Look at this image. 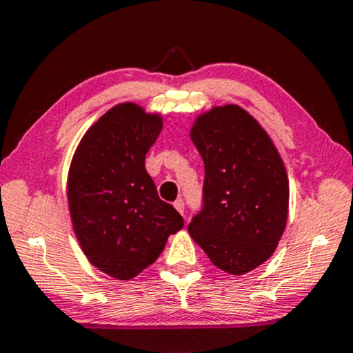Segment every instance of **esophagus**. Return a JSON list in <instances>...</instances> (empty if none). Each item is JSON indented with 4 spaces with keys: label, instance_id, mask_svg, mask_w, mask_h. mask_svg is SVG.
Listing matches in <instances>:
<instances>
[{
    "label": "esophagus",
    "instance_id": "esophagus-1",
    "mask_svg": "<svg viewBox=\"0 0 353 353\" xmlns=\"http://www.w3.org/2000/svg\"><path fill=\"white\" fill-rule=\"evenodd\" d=\"M174 208H176L177 211H179L181 214L185 213V205H184V200L182 199H177L176 201H174Z\"/></svg>",
    "mask_w": 353,
    "mask_h": 353
}]
</instances>
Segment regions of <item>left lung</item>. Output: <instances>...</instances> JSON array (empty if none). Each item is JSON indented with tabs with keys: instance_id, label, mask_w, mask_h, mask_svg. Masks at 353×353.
<instances>
[{
	"instance_id": "8db88e82",
	"label": "left lung",
	"mask_w": 353,
	"mask_h": 353,
	"mask_svg": "<svg viewBox=\"0 0 353 353\" xmlns=\"http://www.w3.org/2000/svg\"><path fill=\"white\" fill-rule=\"evenodd\" d=\"M190 137L205 163L190 236L219 270L245 274L272 255L284 232L289 181L283 159L261 125L236 105L201 114Z\"/></svg>"
}]
</instances>
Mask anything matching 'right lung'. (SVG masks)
<instances>
[{
  "mask_svg": "<svg viewBox=\"0 0 353 353\" xmlns=\"http://www.w3.org/2000/svg\"><path fill=\"white\" fill-rule=\"evenodd\" d=\"M159 132L158 114L122 103L88 129L70 164L68 199L75 236L92 265L116 279L147 270L168 237L184 228L145 169V154Z\"/></svg>",
  "mask_w": 353,
  "mask_h": 353,
  "instance_id": "1",
  "label": "right lung"
}]
</instances>
